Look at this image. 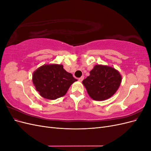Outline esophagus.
Masks as SVG:
<instances>
[{
    "label": "esophagus",
    "mask_w": 151,
    "mask_h": 151,
    "mask_svg": "<svg viewBox=\"0 0 151 151\" xmlns=\"http://www.w3.org/2000/svg\"><path fill=\"white\" fill-rule=\"evenodd\" d=\"M83 79H84V76H82V77H81L80 78H79V81H80V82H82L83 81Z\"/></svg>",
    "instance_id": "esophagus-1"
}]
</instances>
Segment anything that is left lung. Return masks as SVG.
Returning <instances> with one entry per match:
<instances>
[{
    "mask_svg": "<svg viewBox=\"0 0 151 151\" xmlns=\"http://www.w3.org/2000/svg\"><path fill=\"white\" fill-rule=\"evenodd\" d=\"M121 82L122 76L115 68L96 65L90 71V75L83 80V84L91 98L103 101L116 92Z\"/></svg>",
    "mask_w": 151,
    "mask_h": 151,
    "instance_id": "8db88e82",
    "label": "left lung"
}]
</instances>
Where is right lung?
I'll return each instance as SVG.
<instances>
[{"mask_svg":"<svg viewBox=\"0 0 151 151\" xmlns=\"http://www.w3.org/2000/svg\"><path fill=\"white\" fill-rule=\"evenodd\" d=\"M77 80L62 65H43L33 74V83L41 96L54 100L64 96L72 84Z\"/></svg>","mask_w":151,"mask_h":151,"instance_id":"1","label":"right lung"}]
</instances>
